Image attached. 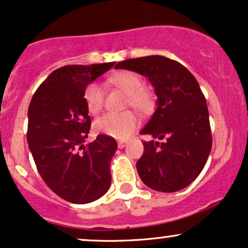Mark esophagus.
Masks as SVG:
<instances>
[{"mask_svg": "<svg viewBox=\"0 0 248 248\" xmlns=\"http://www.w3.org/2000/svg\"><path fill=\"white\" fill-rule=\"evenodd\" d=\"M126 144H127V141L122 140V141H119V142H118V147L120 148V149H121V148H124V146H126Z\"/></svg>", "mask_w": 248, "mask_h": 248, "instance_id": "esophagus-1", "label": "esophagus"}]
</instances>
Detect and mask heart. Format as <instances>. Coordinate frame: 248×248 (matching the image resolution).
<instances>
[{
  "instance_id": "heart-1",
  "label": "heart",
  "mask_w": 248,
  "mask_h": 248,
  "mask_svg": "<svg viewBox=\"0 0 248 248\" xmlns=\"http://www.w3.org/2000/svg\"><path fill=\"white\" fill-rule=\"evenodd\" d=\"M109 84L127 93L126 105L132 106L141 113H148L155 105V96L152 90L143 86V79L133 71H119L108 78ZM104 88L98 82H90L84 91V100L88 112L96 114L104 106ZM139 126L138 116L132 110L122 113H106L94 122V128L99 133L124 140Z\"/></svg>"
}]
</instances>
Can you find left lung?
Segmentation results:
<instances>
[{
	"label": "left lung",
	"mask_w": 248,
	"mask_h": 248,
	"mask_svg": "<svg viewBox=\"0 0 248 248\" xmlns=\"http://www.w3.org/2000/svg\"><path fill=\"white\" fill-rule=\"evenodd\" d=\"M115 69L146 76L158 98L140 134L162 142L143 141V155L136 163L139 176L156 191L184 189L203 170L212 147L209 109L197 80L181 62L163 56L127 59Z\"/></svg>",
	"instance_id": "obj_1"
}]
</instances>
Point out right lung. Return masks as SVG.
<instances>
[{
    "label": "right lung",
    "mask_w": 248,
    "mask_h": 248,
    "mask_svg": "<svg viewBox=\"0 0 248 248\" xmlns=\"http://www.w3.org/2000/svg\"><path fill=\"white\" fill-rule=\"evenodd\" d=\"M113 65L57 69L39 85L29 105L27 139L37 170L45 184L70 203H91L110 186V161L118 144L101 134L84 144L91 128L84 91Z\"/></svg>",
    "instance_id": "1"
}]
</instances>
